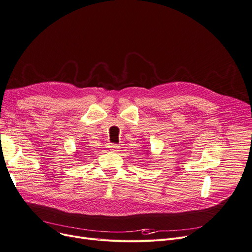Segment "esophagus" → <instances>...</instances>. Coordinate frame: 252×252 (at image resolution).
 <instances>
[{"mask_svg": "<svg viewBox=\"0 0 252 252\" xmlns=\"http://www.w3.org/2000/svg\"><path fill=\"white\" fill-rule=\"evenodd\" d=\"M109 148H110L111 151H119L121 149V147L119 145H116V144H110Z\"/></svg>", "mask_w": 252, "mask_h": 252, "instance_id": "1", "label": "esophagus"}]
</instances>
